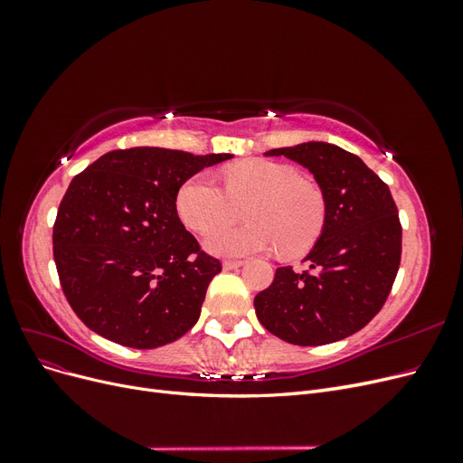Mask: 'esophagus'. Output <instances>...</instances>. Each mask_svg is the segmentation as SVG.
<instances>
[{
  "instance_id": "1",
  "label": "esophagus",
  "mask_w": 463,
  "mask_h": 463,
  "mask_svg": "<svg viewBox=\"0 0 463 463\" xmlns=\"http://www.w3.org/2000/svg\"><path fill=\"white\" fill-rule=\"evenodd\" d=\"M240 266H243V260H223V269L226 270H235Z\"/></svg>"
}]
</instances>
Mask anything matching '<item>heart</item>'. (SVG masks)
<instances>
[{
	"label": "heart",
	"mask_w": 463,
	"mask_h": 463,
	"mask_svg": "<svg viewBox=\"0 0 463 463\" xmlns=\"http://www.w3.org/2000/svg\"><path fill=\"white\" fill-rule=\"evenodd\" d=\"M223 189L210 172H199L179 187L175 208L187 228L206 233L248 204L251 222L237 229L206 235L210 253L240 257L278 249L284 257H301L317 245L328 218L322 187L305 179L296 165L272 160H249L223 174Z\"/></svg>",
	"instance_id": "b5f03b06"
}]
</instances>
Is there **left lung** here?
<instances>
[{
	"mask_svg": "<svg viewBox=\"0 0 463 463\" xmlns=\"http://www.w3.org/2000/svg\"><path fill=\"white\" fill-rule=\"evenodd\" d=\"M305 165L326 194L325 232L305 257L309 270H276L255 298L260 325L296 345L332 344L383 309L402 259V223L384 181L355 154L328 143L272 148Z\"/></svg>",
	"mask_w": 463,
	"mask_h": 463,
	"instance_id": "obj_1",
	"label": "left lung"
}]
</instances>
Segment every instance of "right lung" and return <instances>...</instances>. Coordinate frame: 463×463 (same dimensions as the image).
<instances>
[{
	"label": "right lung",
	"instance_id": "1",
	"mask_svg": "<svg viewBox=\"0 0 463 463\" xmlns=\"http://www.w3.org/2000/svg\"><path fill=\"white\" fill-rule=\"evenodd\" d=\"M232 154L111 150L73 177L53 223V260L75 315L137 349L172 344L201 317L222 272L175 208L179 187Z\"/></svg>",
	"mask_w": 463,
	"mask_h": 463
}]
</instances>
